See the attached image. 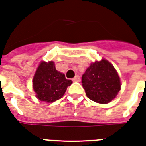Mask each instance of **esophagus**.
Returning a JSON list of instances; mask_svg holds the SVG:
<instances>
[{
  "mask_svg": "<svg viewBox=\"0 0 146 146\" xmlns=\"http://www.w3.org/2000/svg\"><path fill=\"white\" fill-rule=\"evenodd\" d=\"M73 81H74V82H80V77L76 75V76H75L74 78H73Z\"/></svg>",
  "mask_w": 146,
  "mask_h": 146,
  "instance_id": "obj_1",
  "label": "esophagus"
}]
</instances>
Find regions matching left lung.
<instances>
[{
	"label": "left lung",
	"mask_w": 146,
	"mask_h": 146,
	"mask_svg": "<svg viewBox=\"0 0 146 146\" xmlns=\"http://www.w3.org/2000/svg\"><path fill=\"white\" fill-rule=\"evenodd\" d=\"M82 84L87 98L100 104L111 102L121 90L117 71L106 59L91 63L82 76Z\"/></svg>",
	"instance_id": "1"
}]
</instances>
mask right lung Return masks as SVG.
I'll list each match as a JSON object with an SVG mask.
<instances>
[{
    "label": "right lung",
    "mask_w": 146,
    "mask_h": 146,
    "mask_svg": "<svg viewBox=\"0 0 146 146\" xmlns=\"http://www.w3.org/2000/svg\"><path fill=\"white\" fill-rule=\"evenodd\" d=\"M72 83V80L66 79L63 73L57 71L52 61L40 62L32 80L36 98L48 103L62 98Z\"/></svg>",
    "instance_id": "add662e5"
}]
</instances>
